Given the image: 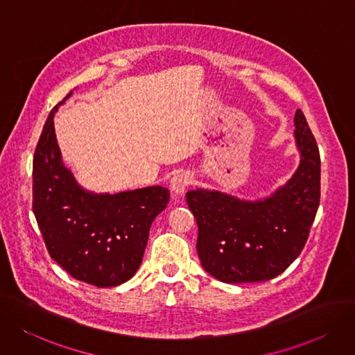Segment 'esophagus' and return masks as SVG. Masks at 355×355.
I'll return each instance as SVG.
<instances>
[{"label":"esophagus","instance_id":"34e87169","mask_svg":"<svg viewBox=\"0 0 355 355\" xmlns=\"http://www.w3.org/2000/svg\"><path fill=\"white\" fill-rule=\"evenodd\" d=\"M192 183V176L187 172H178L172 180H170V188L175 193H182Z\"/></svg>","mask_w":355,"mask_h":355}]
</instances>
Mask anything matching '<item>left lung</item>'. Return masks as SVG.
Wrapping results in <instances>:
<instances>
[{
  "label": "left lung",
  "instance_id": "left-lung-1",
  "mask_svg": "<svg viewBox=\"0 0 355 355\" xmlns=\"http://www.w3.org/2000/svg\"><path fill=\"white\" fill-rule=\"evenodd\" d=\"M294 123L302 162L274 195L249 202L214 191L187 193L198 224V257L205 271L223 282L272 279L286 271L307 242L320 201V155L300 109Z\"/></svg>",
  "mask_w": 355,
  "mask_h": 355
}]
</instances>
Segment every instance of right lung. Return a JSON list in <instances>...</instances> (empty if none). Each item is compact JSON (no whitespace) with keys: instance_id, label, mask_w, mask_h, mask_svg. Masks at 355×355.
I'll use <instances>...</instances> for the list:
<instances>
[{"instance_id":"obj_1","label":"right lung","mask_w":355,"mask_h":355,"mask_svg":"<svg viewBox=\"0 0 355 355\" xmlns=\"http://www.w3.org/2000/svg\"><path fill=\"white\" fill-rule=\"evenodd\" d=\"M45 122L33 157V212L51 258L78 281L115 287L141 265L150 227L170 192L150 187L115 195L83 191L62 164L53 115Z\"/></svg>"}]
</instances>
